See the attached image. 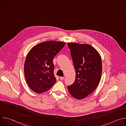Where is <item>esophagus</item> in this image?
<instances>
[{"instance_id":"obj_1","label":"esophagus","mask_w":126,"mask_h":126,"mask_svg":"<svg viewBox=\"0 0 126 126\" xmlns=\"http://www.w3.org/2000/svg\"><path fill=\"white\" fill-rule=\"evenodd\" d=\"M64 79H65V77H60V79L61 80H63Z\"/></svg>"}]
</instances>
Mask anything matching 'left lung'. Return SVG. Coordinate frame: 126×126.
Returning <instances> with one entry per match:
<instances>
[{
    "label": "left lung",
    "mask_w": 126,
    "mask_h": 126,
    "mask_svg": "<svg viewBox=\"0 0 126 126\" xmlns=\"http://www.w3.org/2000/svg\"><path fill=\"white\" fill-rule=\"evenodd\" d=\"M76 71L74 82L68 86L70 94L78 100L91 94L98 86L102 74V60L98 51L88 44L68 43Z\"/></svg>",
    "instance_id": "left-lung-1"
}]
</instances>
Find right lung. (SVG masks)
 Listing matches in <instances>:
<instances>
[{
    "label": "right lung",
    "mask_w": 126,
    "mask_h": 126,
    "mask_svg": "<svg viewBox=\"0 0 126 126\" xmlns=\"http://www.w3.org/2000/svg\"><path fill=\"white\" fill-rule=\"evenodd\" d=\"M65 44L63 42H45L34 46L28 53L24 64L25 77L29 87L35 93H44L55 83L53 60Z\"/></svg>",
    "instance_id": "add662e5"
}]
</instances>
